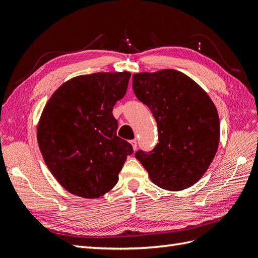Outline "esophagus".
<instances>
[{
	"label": "esophagus",
	"instance_id": "obj_1",
	"mask_svg": "<svg viewBox=\"0 0 258 258\" xmlns=\"http://www.w3.org/2000/svg\"><path fill=\"white\" fill-rule=\"evenodd\" d=\"M130 143H131V145H132V147H133V149L136 150V149H137V142H136V140L130 141Z\"/></svg>",
	"mask_w": 258,
	"mask_h": 258
}]
</instances>
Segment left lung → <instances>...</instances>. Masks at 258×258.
<instances>
[{
    "label": "left lung",
    "instance_id": "1",
    "mask_svg": "<svg viewBox=\"0 0 258 258\" xmlns=\"http://www.w3.org/2000/svg\"><path fill=\"white\" fill-rule=\"evenodd\" d=\"M138 100L155 116L159 143L135 158L150 180L163 189L194 185L209 168L220 140V122L213 100L192 78L175 70L133 75Z\"/></svg>",
    "mask_w": 258,
    "mask_h": 258
}]
</instances>
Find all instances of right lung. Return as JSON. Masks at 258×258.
I'll return each instance as SVG.
<instances>
[{"label": "right lung", "mask_w": 258, "mask_h": 258, "mask_svg": "<svg viewBox=\"0 0 258 258\" xmlns=\"http://www.w3.org/2000/svg\"><path fill=\"white\" fill-rule=\"evenodd\" d=\"M130 72L81 75L58 87L42 111L37 140L45 164L76 196L98 198L114 187L130 143L116 136L114 104L126 94Z\"/></svg>", "instance_id": "right-lung-1"}]
</instances>
